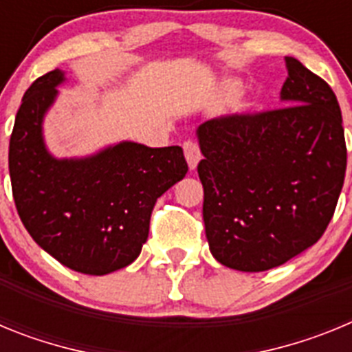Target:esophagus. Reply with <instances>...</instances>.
<instances>
[{"label": "esophagus", "instance_id": "34e87169", "mask_svg": "<svg viewBox=\"0 0 352 352\" xmlns=\"http://www.w3.org/2000/svg\"><path fill=\"white\" fill-rule=\"evenodd\" d=\"M183 151H185V158L188 162V167L195 169L201 160V148L195 141H185L183 142Z\"/></svg>", "mask_w": 352, "mask_h": 352}]
</instances>
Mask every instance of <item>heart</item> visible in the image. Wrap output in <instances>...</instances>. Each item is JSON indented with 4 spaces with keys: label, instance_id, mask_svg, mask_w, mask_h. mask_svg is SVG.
<instances>
[{
    "label": "heart",
    "instance_id": "1",
    "mask_svg": "<svg viewBox=\"0 0 352 352\" xmlns=\"http://www.w3.org/2000/svg\"><path fill=\"white\" fill-rule=\"evenodd\" d=\"M239 91V84L236 82V80H229V82L226 84V88H223V93H226L227 98H232L234 95H238Z\"/></svg>",
    "mask_w": 352,
    "mask_h": 352
}]
</instances>
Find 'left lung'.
Returning a JSON list of instances; mask_svg holds the SVG:
<instances>
[{
	"label": "left lung",
	"instance_id": "1",
	"mask_svg": "<svg viewBox=\"0 0 352 352\" xmlns=\"http://www.w3.org/2000/svg\"><path fill=\"white\" fill-rule=\"evenodd\" d=\"M285 63V105L213 118L197 130L208 243L239 272H266L317 243L346 178L333 89L294 58Z\"/></svg>",
	"mask_w": 352,
	"mask_h": 352
}]
</instances>
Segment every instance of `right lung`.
I'll use <instances>...</instances> for the list:
<instances>
[{
    "instance_id": "right-lung-1",
    "label": "right lung",
    "mask_w": 352,
    "mask_h": 352,
    "mask_svg": "<svg viewBox=\"0 0 352 352\" xmlns=\"http://www.w3.org/2000/svg\"><path fill=\"white\" fill-rule=\"evenodd\" d=\"M63 72L54 68L23 96L10 135L15 208L43 250L74 272L105 275L138 259L157 199L185 178L179 146L121 142L84 160H56L42 141V118Z\"/></svg>"
}]
</instances>
